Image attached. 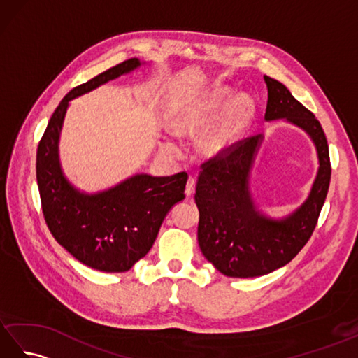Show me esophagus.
<instances>
[{"mask_svg": "<svg viewBox=\"0 0 358 358\" xmlns=\"http://www.w3.org/2000/svg\"><path fill=\"white\" fill-rule=\"evenodd\" d=\"M186 195L187 196H191V195H194V192H195V180L194 178H189L187 180V183H186Z\"/></svg>", "mask_w": 358, "mask_h": 358, "instance_id": "obj_1", "label": "esophagus"}]
</instances>
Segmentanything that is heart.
Segmentation results:
<instances>
[{
    "label": "heart",
    "instance_id": "1",
    "mask_svg": "<svg viewBox=\"0 0 358 358\" xmlns=\"http://www.w3.org/2000/svg\"><path fill=\"white\" fill-rule=\"evenodd\" d=\"M226 98L224 90L214 94L209 100L199 103H187L181 106L178 110L172 113V117L167 121V127L173 135L189 136L199 132L201 127L209 124L217 117L220 109L223 108ZM254 104L248 96L241 95L232 101L231 108L227 109L226 117L215 124L199 141V150L203 157L215 158L222 157L226 152H229L234 144L237 143L240 135L245 131L249 120L252 118ZM159 150L167 157H177L178 148L171 141L159 143Z\"/></svg>",
    "mask_w": 358,
    "mask_h": 358
}]
</instances>
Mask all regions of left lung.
<instances>
[{
  "label": "left lung",
  "instance_id": "left-lung-1",
  "mask_svg": "<svg viewBox=\"0 0 358 358\" xmlns=\"http://www.w3.org/2000/svg\"><path fill=\"white\" fill-rule=\"evenodd\" d=\"M264 120L285 118L303 129L315 144L320 166L306 201L286 218L273 220L255 209L249 191L250 167L263 135L240 140L224 155L201 164L195 187L199 245L226 277H260L291 262L313 235L329 189V148L320 121L280 81L264 75Z\"/></svg>",
  "mask_w": 358,
  "mask_h": 358
}]
</instances>
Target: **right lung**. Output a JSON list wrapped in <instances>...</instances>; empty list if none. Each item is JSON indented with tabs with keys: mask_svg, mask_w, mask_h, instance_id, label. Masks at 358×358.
Masks as SVG:
<instances>
[{
	"mask_svg": "<svg viewBox=\"0 0 358 358\" xmlns=\"http://www.w3.org/2000/svg\"><path fill=\"white\" fill-rule=\"evenodd\" d=\"M131 58L67 94L53 112L36 150V181L43 215L59 245L78 262L103 272H126L146 255L173 204L185 199L186 172L172 177L136 173L98 194L75 189L62 171L58 141L71 100L132 72Z\"/></svg>",
	"mask_w": 358,
	"mask_h": 358,
	"instance_id": "right-lung-1",
	"label": "right lung"
}]
</instances>
